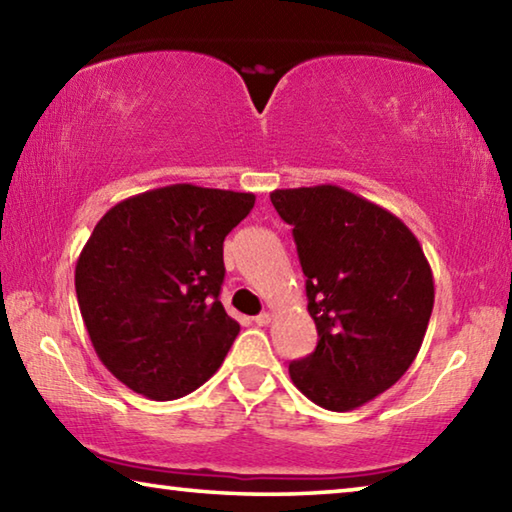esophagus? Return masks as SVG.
Instances as JSON below:
<instances>
[{
    "label": "esophagus",
    "instance_id": "obj_1",
    "mask_svg": "<svg viewBox=\"0 0 512 512\" xmlns=\"http://www.w3.org/2000/svg\"><path fill=\"white\" fill-rule=\"evenodd\" d=\"M253 320H255V325H257V327H266V325H271V320H273V316H271V314H268V311H264V314H259V316H255Z\"/></svg>",
    "mask_w": 512,
    "mask_h": 512
}]
</instances>
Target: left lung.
I'll use <instances>...</instances> for the list:
<instances>
[{
  "mask_svg": "<svg viewBox=\"0 0 512 512\" xmlns=\"http://www.w3.org/2000/svg\"><path fill=\"white\" fill-rule=\"evenodd\" d=\"M293 228L318 329L291 381L327 411H352L400 379L427 332L433 275L420 241L384 207L336 185L275 189Z\"/></svg>",
  "mask_w": 512,
  "mask_h": 512,
  "instance_id": "obj_1",
  "label": "left lung"
}]
</instances>
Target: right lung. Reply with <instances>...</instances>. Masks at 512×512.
<instances>
[{"label": "right lung", "instance_id": "1", "mask_svg": "<svg viewBox=\"0 0 512 512\" xmlns=\"http://www.w3.org/2000/svg\"><path fill=\"white\" fill-rule=\"evenodd\" d=\"M255 194L169 185L117 203L94 225L74 284L94 352L155 402L210 379L239 334L219 300L223 239Z\"/></svg>", "mask_w": 512, "mask_h": 512}]
</instances>
